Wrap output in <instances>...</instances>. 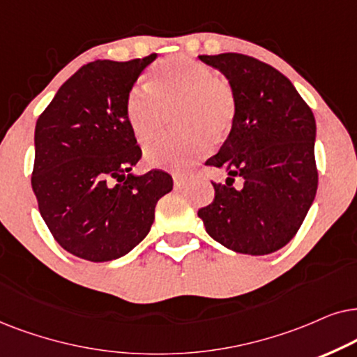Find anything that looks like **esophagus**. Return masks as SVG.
<instances>
[{
    "label": "esophagus",
    "mask_w": 357,
    "mask_h": 357,
    "mask_svg": "<svg viewBox=\"0 0 357 357\" xmlns=\"http://www.w3.org/2000/svg\"><path fill=\"white\" fill-rule=\"evenodd\" d=\"M186 181H188V174L179 173V171H176V173H173V183H174L176 188L184 186V184H186Z\"/></svg>",
    "instance_id": "1"
}]
</instances>
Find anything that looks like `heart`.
<instances>
[{
  "mask_svg": "<svg viewBox=\"0 0 357 357\" xmlns=\"http://www.w3.org/2000/svg\"><path fill=\"white\" fill-rule=\"evenodd\" d=\"M146 88H132L123 104L135 140L150 145L163 130L165 112L173 109L174 129L183 130L145 151L146 163L151 166L188 168L197 156L207 153L211 140H223L234 127V86L223 76L213 75L206 63L184 55L169 56L151 68Z\"/></svg>",
  "mask_w": 357,
  "mask_h": 357,
  "instance_id": "1",
  "label": "heart"
}]
</instances>
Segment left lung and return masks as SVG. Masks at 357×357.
I'll list each match as a JSON object with an SVG mask.
<instances>
[{"label":"left lung","instance_id":"left-lung-1","mask_svg":"<svg viewBox=\"0 0 357 357\" xmlns=\"http://www.w3.org/2000/svg\"><path fill=\"white\" fill-rule=\"evenodd\" d=\"M234 86L236 116L217 155L206 161L228 174L199 208L207 234L243 255L281 250L301 228L318 186L315 117L291 79L243 54L199 55ZM235 177L244 179L235 190Z\"/></svg>","mask_w":357,"mask_h":357}]
</instances>
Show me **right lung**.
<instances>
[{
	"instance_id": "right-lung-1",
	"label": "right lung",
	"mask_w": 357,
	"mask_h": 357,
	"mask_svg": "<svg viewBox=\"0 0 357 357\" xmlns=\"http://www.w3.org/2000/svg\"><path fill=\"white\" fill-rule=\"evenodd\" d=\"M156 59L94 60L61 84L36 123L32 191L61 248L104 263L149 235L160 197L173 189L161 169L134 176L142 150L123 104Z\"/></svg>"
}]
</instances>
